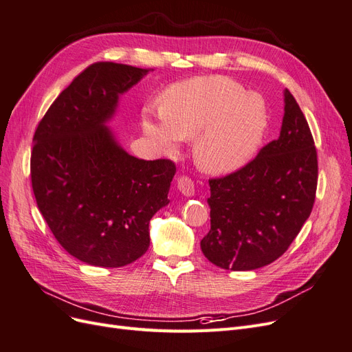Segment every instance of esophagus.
Wrapping results in <instances>:
<instances>
[{
	"instance_id": "obj_1",
	"label": "esophagus",
	"mask_w": 352,
	"mask_h": 352,
	"mask_svg": "<svg viewBox=\"0 0 352 352\" xmlns=\"http://www.w3.org/2000/svg\"><path fill=\"white\" fill-rule=\"evenodd\" d=\"M177 189L182 192L185 197H192L195 192V185L194 180L188 176H180L177 179Z\"/></svg>"
}]
</instances>
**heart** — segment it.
I'll use <instances>...</instances> for the list:
<instances>
[{
	"instance_id": "obj_1",
	"label": "heart",
	"mask_w": 352,
	"mask_h": 352,
	"mask_svg": "<svg viewBox=\"0 0 352 352\" xmlns=\"http://www.w3.org/2000/svg\"><path fill=\"white\" fill-rule=\"evenodd\" d=\"M265 126L264 101L226 76L177 82L163 94V109L144 113L146 135L164 146L195 138V162L210 173L242 167L260 145Z\"/></svg>"
}]
</instances>
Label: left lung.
<instances>
[{
  "label": "left lung",
  "instance_id": "1",
  "mask_svg": "<svg viewBox=\"0 0 352 352\" xmlns=\"http://www.w3.org/2000/svg\"><path fill=\"white\" fill-rule=\"evenodd\" d=\"M317 177L310 126L286 89L278 140L236 172L208 180L211 228L202 252L217 267L236 272L278 260L310 217Z\"/></svg>",
  "mask_w": 352,
  "mask_h": 352
}]
</instances>
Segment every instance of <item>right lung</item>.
<instances>
[{"label": "right lung", "instance_id": "1", "mask_svg": "<svg viewBox=\"0 0 352 352\" xmlns=\"http://www.w3.org/2000/svg\"><path fill=\"white\" fill-rule=\"evenodd\" d=\"M150 70L94 63L51 104L34 135L38 208L61 247L91 265L123 267L142 257L150 220L170 202L172 160L129 155L105 126L119 95Z\"/></svg>", "mask_w": 352, "mask_h": 352}]
</instances>
